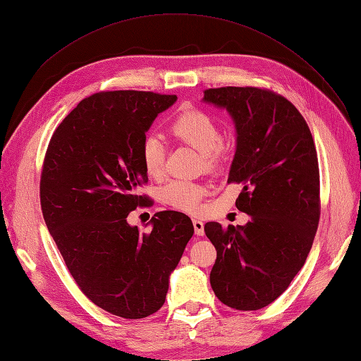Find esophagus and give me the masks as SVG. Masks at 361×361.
I'll list each match as a JSON object with an SVG mask.
<instances>
[{
	"mask_svg": "<svg viewBox=\"0 0 361 361\" xmlns=\"http://www.w3.org/2000/svg\"><path fill=\"white\" fill-rule=\"evenodd\" d=\"M192 226H194L195 235H197V236H203L204 235V224H203L202 220H197V218H194Z\"/></svg>",
	"mask_w": 361,
	"mask_h": 361,
	"instance_id": "1",
	"label": "esophagus"
}]
</instances>
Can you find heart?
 Listing matches in <instances>:
<instances>
[{"instance_id": "1", "label": "heart", "mask_w": 361, "mask_h": 361, "mask_svg": "<svg viewBox=\"0 0 361 361\" xmlns=\"http://www.w3.org/2000/svg\"><path fill=\"white\" fill-rule=\"evenodd\" d=\"M171 135L182 143L199 150L207 169L215 170L223 166L227 150L221 141L220 128L215 120L200 110L180 113L170 125ZM141 164L146 173L157 178L164 170V147L161 141L149 135L141 146ZM207 188L202 183L190 180H171L162 188L161 197L176 209L195 214L202 209V200Z\"/></svg>"}]
</instances>
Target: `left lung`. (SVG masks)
Returning a JSON list of instances; mask_svg holds the SVG:
<instances>
[{
  "label": "left lung",
  "instance_id": "obj_1",
  "mask_svg": "<svg viewBox=\"0 0 361 361\" xmlns=\"http://www.w3.org/2000/svg\"><path fill=\"white\" fill-rule=\"evenodd\" d=\"M236 129L227 182L243 185L236 207L245 226L206 223L216 248L211 286L236 310L267 307L302 268L319 223V167L310 129L285 97L256 87L204 90Z\"/></svg>",
  "mask_w": 361,
  "mask_h": 361
}]
</instances>
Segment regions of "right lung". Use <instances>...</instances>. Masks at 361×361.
I'll return each mask as SVG.
<instances>
[{
  "label": "right lung",
  "mask_w": 361,
  "mask_h": 361,
  "mask_svg": "<svg viewBox=\"0 0 361 361\" xmlns=\"http://www.w3.org/2000/svg\"><path fill=\"white\" fill-rule=\"evenodd\" d=\"M174 94L96 93L64 117L47 150L40 203L48 231L76 285L101 309L126 319L158 312L170 274L194 233L191 218L157 212L141 233L128 215L147 199L141 146ZM146 224V226H147Z\"/></svg>",
  "instance_id": "add662e5"
}]
</instances>
